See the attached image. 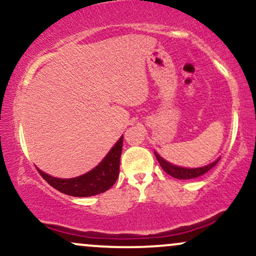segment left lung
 <instances>
[{"label": "left lung", "instance_id": "1", "mask_svg": "<svg viewBox=\"0 0 256 256\" xmlns=\"http://www.w3.org/2000/svg\"><path fill=\"white\" fill-rule=\"evenodd\" d=\"M154 154H155V158H158L160 166L162 167L164 171H165L167 174L172 176L173 178H177V179H194V178L200 177V176H204V173H207L210 170H212L220 160V158H218L216 161H213L212 164H210V165L207 166L195 167V168H188V167L173 165V164L166 161L162 156H160L156 152H154Z\"/></svg>", "mask_w": 256, "mask_h": 256}]
</instances>
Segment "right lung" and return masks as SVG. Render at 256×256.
<instances>
[{"label":"right lung","instance_id":"obj_1","mask_svg":"<svg viewBox=\"0 0 256 256\" xmlns=\"http://www.w3.org/2000/svg\"><path fill=\"white\" fill-rule=\"evenodd\" d=\"M122 136L116 140V143L112 146L107 155L102 158L98 166L94 167L89 172L78 176L74 178H56L46 172H38L42 177L52 185V188L66 195L74 196V198H89L98 194L107 192L114 185L119 177L120 156L122 150Z\"/></svg>","mask_w":256,"mask_h":256}]
</instances>
